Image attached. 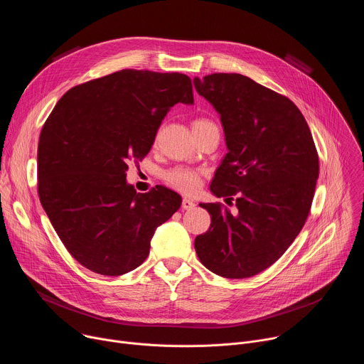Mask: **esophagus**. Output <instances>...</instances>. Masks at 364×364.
Instances as JSON below:
<instances>
[{
  "label": "esophagus",
  "mask_w": 364,
  "mask_h": 364,
  "mask_svg": "<svg viewBox=\"0 0 364 364\" xmlns=\"http://www.w3.org/2000/svg\"><path fill=\"white\" fill-rule=\"evenodd\" d=\"M194 205H196L194 200H191V198H188V197H184L183 201H181V207H183L184 210H190V209H193Z\"/></svg>",
  "instance_id": "esophagus-1"
}]
</instances>
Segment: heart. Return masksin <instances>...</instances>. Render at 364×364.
<instances>
[{
  "label": "heart",
  "instance_id": "b5f03b06",
  "mask_svg": "<svg viewBox=\"0 0 364 364\" xmlns=\"http://www.w3.org/2000/svg\"><path fill=\"white\" fill-rule=\"evenodd\" d=\"M209 119H196L193 122V128H200L205 125H212ZM164 180L173 188L181 193H193L200 186V173L197 170L188 167H174L164 173Z\"/></svg>",
  "mask_w": 364,
  "mask_h": 364
}]
</instances>
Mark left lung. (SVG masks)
Instances as JSON below:
<instances>
[{"instance_id":"1","label":"left lung","mask_w":364,"mask_h":364,"mask_svg":"<svg viewBox=\"0 0 364 364\" xmlns=\"http://www.w3.org/2000/svg\"><path fill=\"white\" fill-rule=\"evenodd\" d=\"M194 87L220 115L228 154L200 203L212 223L194 247L216 275L243 279L265 271L301 232L318 178V154L308 124L287 96L239 73L194 77Z\"/></svg>"}]
</instances>
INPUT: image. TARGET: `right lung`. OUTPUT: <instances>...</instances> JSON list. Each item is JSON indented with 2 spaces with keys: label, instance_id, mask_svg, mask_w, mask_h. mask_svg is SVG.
Listing matches in <instances>:
<instances>
[{
  "label": "right lung",
  "instance_id": "obj_1",
  "mask_svg": "<svg viewBox=\"0 0 364 364\" xmlns=\"http://www.w3.org/2000/svg\"><path fill=\"white\" fill-rule=\"evenodd\" d=\"M176 103H194L188 76L124 69L68 90L41 129V205L92 272L118 277L138 268L155 229L180 209V194L167 187L136 193L127 183L128 163L149 152Z\"/></svg>",
  "mask_w": 364,
  "mask_h": 364
}]
</instances>
